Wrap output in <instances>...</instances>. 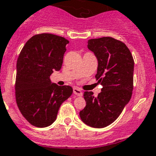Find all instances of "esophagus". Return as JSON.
<instances>
[{
	"label": "esophagus",
	"mask_w": 156,
	"mask_h": 156,
	"mask_svg": "<svg viewBox=\"0 0 156 156\" xmlns=\"http://www.w3.org/2000/svg\"><path fill=\"white\" fill-rule=\"evenodd\" d=\"M73 94H75V95H78V96H82L83 95V91L78 87H73Z\"/></svg>",
	"instance_id": "1"
}]
</instances>
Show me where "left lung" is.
Segmentation results:
<instances>
[{
    "mask_svg": "<svg viewBox=\"0 0 156 156\" xmlns=\"http://www.w3.org/2000/svg\"><path fill=\"white\" fill-rule=\"evenodd\" d=\"M87 48L98 60L95 78L103 88L97 97L92 91L84 92L86 107L79 116L86 125L104 128L116 121L130 100L134 61L127 46L112 37L89 40Z\"/></svg>",
    "mask_w": 156,
    "mask_h": 156,
    "instance_id": "obj_1",
    "label": "left lung"
}]
</instances>
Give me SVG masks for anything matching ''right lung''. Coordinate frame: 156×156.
I'll use <instances>...</instances> for the list:
<instances>
[{"mask_svg":"<svg viewBox=\"0 0 156 156\" xmlns=\"http://www.w3.org/2000/svg\"><path fill=\"white\" fill-rule=\"evenodd\" d=\"M66 39L39 34L26 43L17 61L16 102L21 113L32 126L44 128L56 121L61 104L73 93L69 86L52 83L50 76L63 63Z\"/></svg>","mask_w":156,"mask_h":156,"instance_id":"obj_1","label":"right lung"}]
</instances>
